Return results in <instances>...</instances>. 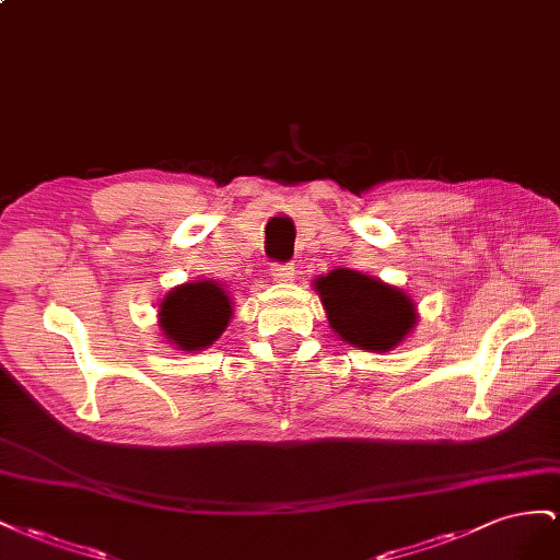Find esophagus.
I'll return each mask as SVG.
<instances>
[{
    "mask_svg": "<svg viewBox=\"0 0 560 560\" xmlns=\"http://www.w3.org/2000/svg\"><path fill=\"white\" fill-rule=\"evenodd\" d=\"M271 279L277 283H291L295 279V267L293 265H275L271 267Z\"/></svg>",
    "mask_w": 560,
    "mask_h": 560,
    "instance_id": "34e87169",
    "label": "esophagus"
}]
</instances>
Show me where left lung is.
<instances>
[{
	"mask_svg": "<svg viewBox=\"0 0 560 560\" xmlns=\"http://www.w3.org/2000/svg\"><path fill=\"white\" fill-rule=\"evenodd\" d=\"M338 338L365 351H392L418 326V305L398 285L357 269H330L312 281Z\"/></svg>",
	"mask_w": 560,
	"mask_h": 560,
	"instance_id": "1",
	"label": "left lung"
}]
</instances>
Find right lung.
Returning <instances> with one entry per match:
<instances>
[{
    "label": "right lung",
    "instance_id": "add662e5",
    "mask_svg": "<svg viewBox=\"0 0 560 560\" xmlns=\"http://www.w3.org/2000/svg\"><path fill=\"white\" fill-rule=\"evenodd\" d=\"M232 295L215 279L187 281L171 289L159 302V330L180 351L209 349L232 322Z\"/></svg>",
    "mask_w": 560,
    "mask_h": 560
}]
</instances>
